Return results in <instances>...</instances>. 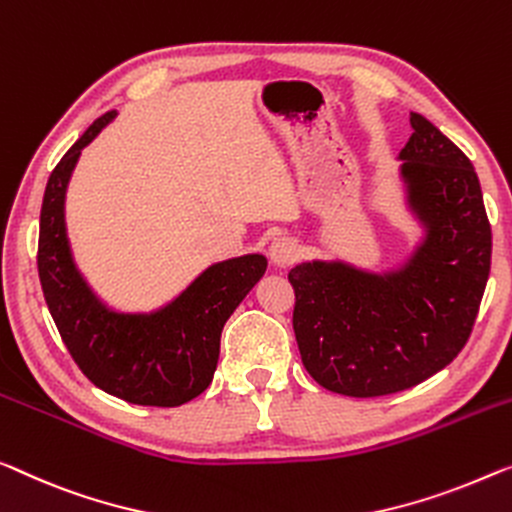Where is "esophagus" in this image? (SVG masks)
Instances as JSON below:
<instances>
[{"mask_svg":"<svg viewBox=\"0 0 512 512\" xmlns=\"http://www.w3.org/2000/svg\"><path fill=\"white\" fill-rule=\"evenodd\" d=\"M299 255H301V246L292 239V236H278V239H273L269 248V257L276 266L294 264L296 259H299Z\"/></svg>","mask_w":512,"mask_h":512,"instance_id":"34e87169","label":"esophagus"}]
</instances>
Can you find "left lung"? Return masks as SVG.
Masks as SVG:
<instances>
[{
  "mask_svg": "<svg viewBox=\"0 0 512 512\" xmlns=\"http://www.w3.org/2000/svg\"><path fill=\"white\" fill-rule=\"evenodd\" d=\"M398 154L418 236L372 271L345 259L292 266L294 333L319 386L377 398L421 384L462 352L490 276L492 230L471 160L423 114Z\"/></svg>",
  "mask_w": 512,
  "mask_h": 512,
  "instance_id": "left-lung-1",
  "label": "left lung"
}]
</instances>
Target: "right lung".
<instances>
[{
	"label": "right lung",
	"instance_id": "1",
	"mask_svg": "<svg viewBox=\"0 0 512 512\" xmlns=\"http://www.w3.org/2000/svg\"><path fill=\"white\" fill-rule=\"evenodd\" d=\"M114 117L117 110L96 119L50 174L38 223V278L61 340L91 384L142 407H179L209 388L223 326L269 262L262 253L213 262L151 310H117L103 301L75 262L66 190L82 149Z\"/></svg>",
	"mask_w": 512,
	"mask_h": 512
}]
</instances>
